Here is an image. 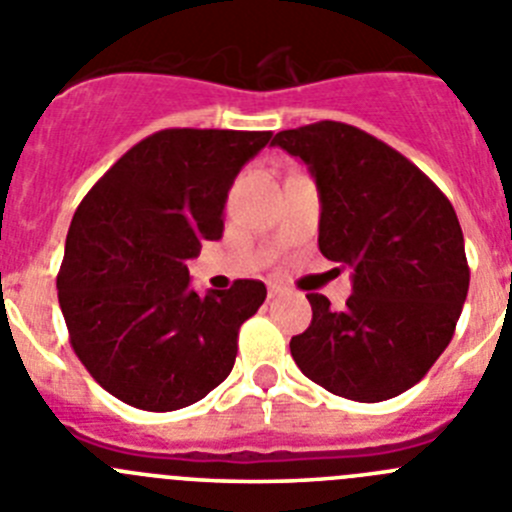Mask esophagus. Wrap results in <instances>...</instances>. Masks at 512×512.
Here are the masks:
<instances>
[{
	"mask_svg": "<svg viewBox=\"0 0 512 512\" xmlns=\"http://www.w3.org/2000/svg\"><path fill=\"white\" fill-rule=\"evenodd\" d=\"M280 293H285L283 285H278V283L267 285V295H270V298H275V295H280Z\"/></svg>",
	"mask_w": 512,
	"mask_h": 512,
	"instance_id": "esophagus-1",
	"label": "esophagus"
}]
</instances>
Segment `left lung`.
<instances>
[{
	"mask_svg": "<svg viewBox=\"0 0 512 512\" xmlns=\"http://www.w3.org/2000/svg\"><path fill=\"white\" fill-rule=\"evenodd\" d=\"M272 146L308 164L321 194L318 247L353 267L341 310L308 295L313 321L290 341L295 364L366 404L412 389L450 346L470 288L455 207L407 156L348 123L280 131Z\"/></svg>",
	"mask_w": 512,
	"mask_h": 512,
	"instance_id": "8db88e82",
	"label": "left lung"
}]
</instances>
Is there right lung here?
Masks as SVG:
<instances>
[{"label":"right lung","mask_w":512,"mask_h":512,"mask_svg":"<svg viewBox=\"0 0 512 512\" xmlns=\"http://www.w3.org/2000/svg\"><path fill=\"white\" fill-rule=\"evenodd\" d=\"M270 131L166 128L138 141L85 194L57 272L70 343L108 394L146 412L204 399L229 376L260 280L199 295L189 267L224 232L234 176Z\"/></svg>","instance_id":"right-lung-1"}]
</instances>
